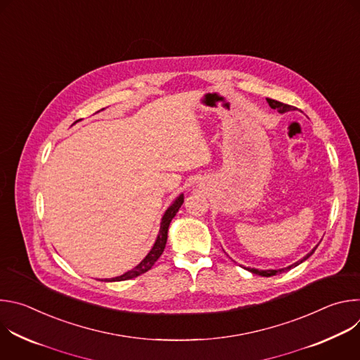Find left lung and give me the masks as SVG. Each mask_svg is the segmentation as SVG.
I'll list each match as a JSON object with an SVG mask.
<instances>
[{
    "instance_id": "8db88e82",
    "label": "left lung",
    "mask_w": 360,
    "mask_h": 360,
    "mask_svg": "<svg viewBox=\"0 0 360 360\" xmlns=\"http://www.w3.org/2000/svg\"><path fill=\"white\" fill-rule=\"evenodd\" d=\"M266 101H268V104H269V107L272 108V110H278V112L279 114H283V112H288V111H292L293 110V107H290V105H288V104H282V102H279V101H275V99H271V98H266ZM316 248H318V245L309 252V253H306L302 259H299L297 262H295V264H292L290 266H286V268H281V269H255V268H246L249 272H252V274H256V275H259V276H266V278H269V276H274V275H276V274H282V272H285V271H289L290 268H295V266H297V265H300L302 262H304L307 258H309V256L316 250Z\"/></svg>"
}]
</instances>
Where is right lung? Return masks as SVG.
<instances>
[{
  "label": "right lung",
  "mask_w": 360,
  "mask_h": 360,
  "mask_svg": "<svg viewBox=\"0 0 360 360\" xmlns=\"http://www.w3.org/2000/svg\"><path fill=\"white\" fill-rule=\"evenodd\" d=\"M184 203V193H181L171 205L168 207V210L165 211L162 219H161V226H160V233L155 239V243H153L152 249L148 252V255L145 256V258L131 271L125 272L124 275L121 276H117V278H111V279H105L104 282H121V281H128V279H132V278H136L142 274H145L146 271H149L153 264H155L158 261L160 256L162 255L164 249H165V245H167V239H168V229H169V224L171 221L174 219V217L176 215V212L179 211L181 205Z\"/></svg>",
  "instance_id": "1"
}]
</instances>
